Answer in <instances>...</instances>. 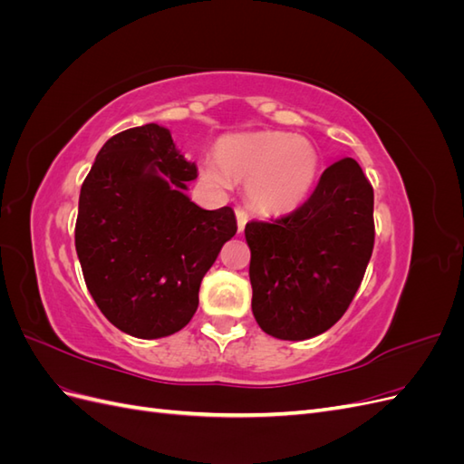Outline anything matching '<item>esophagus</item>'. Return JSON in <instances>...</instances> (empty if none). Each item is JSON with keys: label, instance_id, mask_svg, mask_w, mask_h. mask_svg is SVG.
Listing matches in <instances>:
<instances>
[{"label": "esophagus", "instance_id": "1", "mask_svg": "<svg viewBox=\"0 0 464 464\" xmlns=\"http://www.w3.org/2000/svg\"><path fill=\"white\" fill-rule=\"evenodd\" d=\"M247 218H249V215H247V210H244L242 207H237V208H236L237 232H244V228H246V224H247Z\"/></svg>", "mask_w": 464, "mask_h": 464}]
</instances>
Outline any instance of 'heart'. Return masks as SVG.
I'll list each match as a JSON object with an SVG mask.
<instances>
[{"label":"heart","instance_id":"1","mask_svg":"<svg viewBox=\"0 0 464 464\" xmlns=\"http://www.w3.org/2000/svg\"><path fill=\"white\" fill-rule=\"evenodd\" d=\"M214 164L203 168L217 184H247V199L265 215H286L310 195L319 150L305 137L280 131L227 135L217 141Z\"/></svg>","mask_w":464,"mask_h":464}]
</instances>
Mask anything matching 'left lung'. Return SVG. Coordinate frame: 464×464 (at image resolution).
<instances>
[{
	"label": "left lung",
	"instance_id": "8db88e82",
	"mask_svg": "<svg viewBox=\"0 0 464 464\" xmlns=\"http://www.w3.org/2000/svg\"><path fill=\"white\" fill-rule=\"evenodd\" d=\"M244 232L259 327L275 339H312L344 315L366 273L373 188L354 159H343L302 207L271 222L251 220Z\"/></svg>",
	"mask_w": 464,
	"mask_h": 464
}]
</instances>
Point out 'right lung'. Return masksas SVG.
<instances>
[{
	"mask_svg": "<svg viewBox=\"0 0 464 464\" xmlns=\"http://www.w3.org/2000/svg\"><path fill=\"white\" fill-rule=\"evenodd\" d=\"M198 168L162 125L104 143L81 186L75 249L98 310L137 339L184 329L199 286L236 234L234 210H205L188 195Z\"/></svg>",
	"mask_w": 464,
	"mask_h": 464,
	"instance_id": "1",
	"label": "right lung"
}]
</instances>
